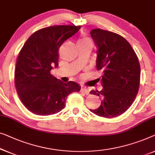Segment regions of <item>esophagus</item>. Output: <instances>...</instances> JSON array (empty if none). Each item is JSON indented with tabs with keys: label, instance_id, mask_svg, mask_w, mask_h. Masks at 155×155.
Listing matches in <instances>:
<instances>
[{
	"label": "esophagus",
	"instance_id": "1",
	"mask_svg": "<svg viewBox=\"0 0 155 155\" xmlns=\"http://www.w3.org/2000/svg\"><path fill=\"white\" fill-rule=\"evenodd\" d=\"M81 92H82V93H84L85 94H89V89H87V88H86V87H82V88H81Z\"/></svg>",
	"mask_w": 155,
	"mask_h": 155
}]
</instances>
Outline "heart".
<instances>
[{"label":"heart","mask_w":155,"mask_h":155,"mask_svg":"<svg viewBox=\"0 0 155 155\" xmlns=\"http://www.w3.org/2000/svg\"><path fill=\"white\" fill-rule=\"evenodd\" d=\"M79 44H82V45H91V43L90 42V40L88 39H84L82 40L81 42H80Z\"/></svg>","instance_id":"obj_1"}]
</instances>
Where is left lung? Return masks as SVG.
Returning a JSON list of instances; mask_svg holds the SVG:
<instances>
[{
  "mask_svg": "<svg viewBox=\"0 0 155 155\" xmlns=\"http://www.w3.org/2000/svg\"><path fill=\"white\" fill-rule=\"evenodd\" d=\"M90 34L98 48L96 68L102 72L103 86L101 91H90L102 98L100 106L90 111L105 118L116 117L127 111L136 97L140 84V64L124 38L101 28L93 29Z\"/></svg>",
  "mask_w": 155,
  "mask_h": 155,
  "instance_id": "1",
  "label": "left lung"
}]
</instances>
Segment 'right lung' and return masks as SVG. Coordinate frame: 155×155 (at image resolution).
Here are the masks:
<instances>
[{
  "mask_svg": "<svg viewBox=\"0 0 155 155\" xmlns=\"http://www.w3.org/2000/svg\"><path fill=\"white\" fill-rule=\"evenodd\" d=\"M81 26H53L33 33L18 55L15 83L22 104L31 113L50 115L59 113L66 105V97L80 91L77 82L65 83L51 75L59 65L61 45L75 35Z\"/></svg>",
  "mask_w": 155,
  "mask_h": 155,
  "instance_id": "1",
  "label": "right lung"
}]
</instances>
